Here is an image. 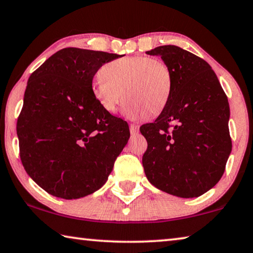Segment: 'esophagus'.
I'll return each mask as SVG.
<instances>
[{
    "mask_svg": "<svg viewBox=\"0 0 253 253\" xmlns=\"http://www.w3.org/2000/svg\"><path fill=\"white\" fill-rule=\"evenodd\" d=\"M129 130H130L131 134H137L139 131V126L136 125V124H130Z\"/></svg>",
    "mask_w": 253,
    "mask_h": 253,
    "instance_id": "34e87169",
    "label": "esophagus"
}]
</instances>
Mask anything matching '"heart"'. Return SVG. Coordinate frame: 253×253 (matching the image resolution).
Instances as JSON below:
<instances>
[{"label":"heart","mask_w":253,"mask_h":253,"mask_svg":"<svg viewBox=\"0 0 253 253\" xmlns=\"http://www.w3.org/2000/svg\"><path fill=\"white\" fill-rule=\"evenodd\" d=\"M100 74L92 90L100 105L111 114L118 110L125 97L128 99L126 112L134 118L160 115L170 100L172 73L161 59L125 56L103 65Z\"/></svg>","instance_id":"b5f03b06"}]
</instances>
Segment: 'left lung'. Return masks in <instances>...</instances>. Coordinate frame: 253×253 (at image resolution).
I'll return each instance as SVG.
<instances>
[{
  "mask_svg": "<svg viewBox=\"0 0 253 253\" xmlns=\"http://www.w3.org/2000/svg\"><path fill=\"white\" fill-rule=\"evenodd\" d=\"M146 54L161 56L173 86L161 115L139 128L144 171L167 194L199 197L222 178L232 151L227 97L210 64L190 51L166 45Z\"/></svg>",
  "mask_w": 253,
  "mask_h": 253,
  "instance_id": "8db88e82",
  "label": "left lung"
}]
</instances>
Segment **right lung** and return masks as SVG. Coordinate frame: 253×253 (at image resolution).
<instances>
[{"label":"right lung","mask_w":253,"mask_h":253,"mask_svg":"<svg viewBox=\"0 0 253 253\" xmlns=\"http://www.w3.org/2000/svg\"><path fill=\"white\" fill-rule=\"evenodd\" d=\"M122 55L63 48L28 80L17 122L20 159L48 194L76 199L101 188L129 138L128 124L103 108L92 80Z\"/></svg>","instance_id":"right-lung-1"}]
</instances>
